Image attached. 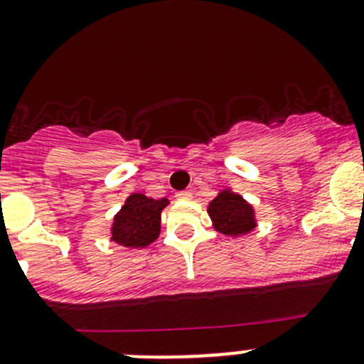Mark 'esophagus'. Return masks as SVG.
I'll return each mask as SVG.
<instances>
[{"mask_svg": "<svg viewBox=\"0 0 364 364\" xmlns=\"http://www.w3.org/2000/svg\"><path fill=\"white\" fill-rule=\"evenodd\" d=\"M176 199L190 200V199H192V192H188V190H183V192H178V193H176Z\"/></svg>", "mask_w": 364, "mask_h": 364, "instance_id": "1", "label": "esophagus"}]
</instances>
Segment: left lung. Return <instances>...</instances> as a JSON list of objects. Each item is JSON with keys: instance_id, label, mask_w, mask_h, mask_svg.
Here are the masks:
<instances>
[{"instance_id": "8db88e82", "label": "left lung", "mask_w": 364, "mask_h": 364, "mask_svg": "<svg viewBox=\"0 0 364 364\" xmlns=\"http://www.w3.org/2000/svg\"><path fill=\"white\" fill-rule=\"evenodd\" d=\"M213 227L227 236H243L257 227L255 211L240 193L222 190L208 205Z\"/></svg>"}]
</instances>
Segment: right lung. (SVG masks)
Segmentation results:
<instances>
[{"mask_svg": "<svg viewBox=\"0 0 364 364\" xmlns=\"http://www.w3.org/2000/svg\"><path fill=\"white\" fill-rule=\"evenodd\" d=\"M167 199H151L144 193H132L114 216L111 241L127 248H146L159 237L161 209Z\"/></svg>", "mask_w": 364, "mask_h": 364, "instance_id": "1", "label": "right lung"}]
</instances>
